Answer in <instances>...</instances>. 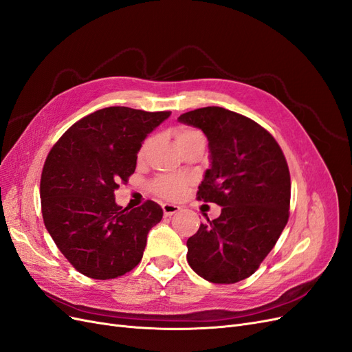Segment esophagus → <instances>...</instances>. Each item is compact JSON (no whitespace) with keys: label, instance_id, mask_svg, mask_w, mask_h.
Returning a JSON list of instances; mask_svg holds the SVG:
<instances>
[{"label":"esophagus","instance_id":"34e87169","mask_svg":"<svg viewBox=\"0 0 352 352\" xmlns=\"http://www.w3.org/2000/svg\"><path fill=\"white\" fill-rule=\"evenodd\" d=\"M162 207H163V212H164V216H166V217L173 216V214H176V212H179V211H180V207H179V206L168 204V202H164V204H163Z\"/></svg>","mask_w":352,"mask_h":352}]
</instances>
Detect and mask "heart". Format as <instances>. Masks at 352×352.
Listing matches in <instances>:
<instances>
[{
    "instance_id": "b5f03b06",
    "label": "heart",
    "mask_w": 352,
    "mask_h": 352,
    "mask_svg": "<svg viewBox=\"0 0 352 352\" xmlns=\"http://www.w3.org/2000/svg\"><path fill=\"white\" fill-rule=\"evenodd\" d=\"M198 138H204L201 132L194 131V129H179L177 131V144L190 141V140H198ZM150 142H145L141 150V155L145 154L146 146ZM186 185V179L180 177V176H163L160 177L157 182L154 184V189L158 195H162L164 198L175 199L182 195L184 189Z\"/></svg>"
}]
</instances>
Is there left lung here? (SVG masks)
Here are the masks:
<instances>
[{
  "label": "left lung",
  "mask_w": 352,
  "mask_h": 352,
  "mask_svg": "<svg viewBox=\"0 0 352 352\" xmlns=\"http://www.w3.org/2000/svg\"><path fill=\"white\" fill-rule=\"evenodd\" d=\"M177 120L207 136L210 168L198 199L221 207L188 239L186 260L202 279L236 283L258 269L286 226L289 168L274 138L242 114L212 105Z\"/></svg>",
  "instance_id": "1"
}]
</instances>
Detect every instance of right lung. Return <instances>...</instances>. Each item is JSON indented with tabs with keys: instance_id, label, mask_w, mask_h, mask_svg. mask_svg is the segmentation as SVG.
I'll list each match as a JSON object with an SVG mask.
<instances>
[{
	"instance_id": "right-lung-1",
	"label": "right lung",
	"mask_w": 352,
	"mask_h": 352,
	"mask_svg": "<svg viewBox=\"0 0 352 352\" xmlns=\"http://www.w3.org/2000/svg\"><path fill=\"white\" fill-rule=\"evenodd\" d=\"M170 114L102 109L74 123L50 151L41 176L42 217L61 254L88 278L131 272L148 232L163 219L154 201L132 210L117 206L114 190L135 172L145 138Z\"/></svg>"
}]
</instances>
